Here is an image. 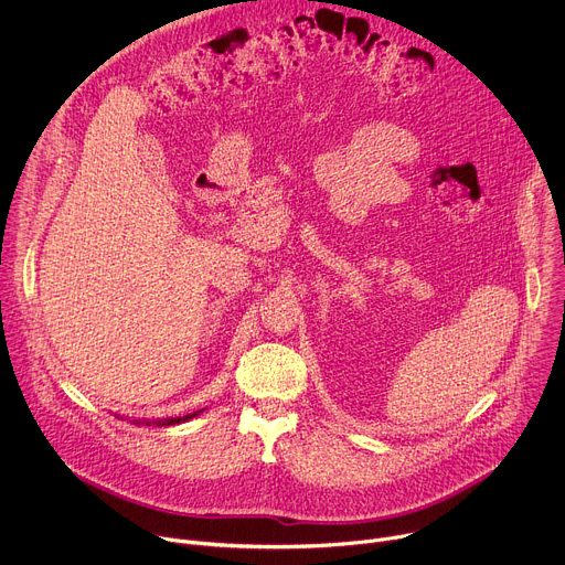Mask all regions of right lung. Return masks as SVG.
Here are the masks:
<instances>
[{
    "instance_id": "right-lung-1",
    "label": "right lung",
    "mask_w": 565,
    "mask_h": 565,
    "mask_svg": "<svg viewBox=\"0 0 565 565\" xmlns=\"http://www.w3.org/2000/svg\"><path fill=\"white\" fill-rule=\"evenodd\" d=\"M201 412H203V409H201ZM201 412H194V414H188V416H183V418H166V420H156V423H153V425H158V427H163V425H168V427H170V425H179V423H185V420H190V418H194V416H199V414H201ZM134 423H136V425H142V423H145V425H151V420H134Z\"/></svg>"
}]
</instances>
